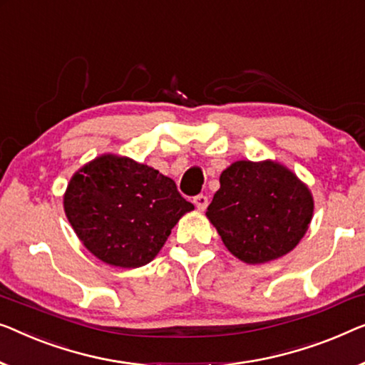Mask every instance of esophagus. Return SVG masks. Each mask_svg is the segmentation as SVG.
Segmentation results:
<instances>
[{
	"label": "esophagus",
	"mask_w": 365,
	"mask_h": 365,
	"mask_svg": "<svg viewBox=\"0 0 365 365\" xmlns=\"http://www.w3.org/2000/svg\"><path fill=\"white\" fill-rule=\"evenodd\" d=\"M192 202H194L195 207H197V210H205V207H207V204H209V199L205 197V195L199 194L192 199Z\"/></svg>",
	"instance_id": "esophagus-1"
}]
</instances>
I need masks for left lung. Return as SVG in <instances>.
I'll use <instances>...</instances> for the list:
<instances>
[{
	"label": "left lung",
	"mask_w": 365,
	"mask_h": 365,
	"mask_svg": "<svg viewBox=\"0 0 365 365\" xmlns=\"http://www.w3.org/2000/svg\"><path fill=\"white\" fill-rule=\"evenodd\" d=\"M220 187L207 207L232 255L248 265L287 255L313 219L309 187L282 163L235 161L222 171Z\"/></svg>",
	"instance_id": "left-lung-1"
}]
</instances>
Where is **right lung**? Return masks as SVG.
<instances>
[{
  "instance_id": "add662e5",
  "label": "right lung",
  "mask_w": 365,
  "mask_h": 365,
  "mask_svg": "<svg viewBox=\"0 0 365 365\" xmlns=\"http://www.w3.org/2000/svg\"><path fill=\"white\" fill-rule=\"evenodd\" d=\"M192 209L171 178L112 153L73 173L64 192L66 215L78 240L98 260L120 268L150 263Z\"/></svg>"
}]
</instances>
